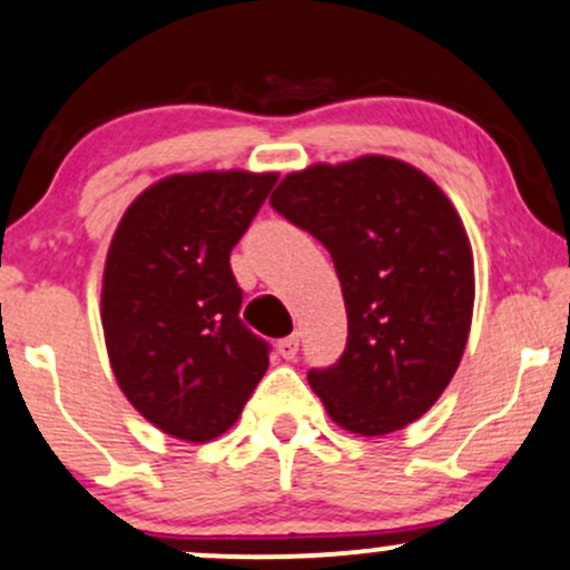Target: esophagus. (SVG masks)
Masks as SVG:
<instances>
[{
  "label": "esophagus",
  "mask_w": 570,
  "mask_h": 570,
  "mask_svg": "<svg viewBox=\"0 0 570 570\" xmlns=\"http://www.w3.org/2000/svg\"><path fill=\"white\" fill-rule=\"evenodd\" d=\"M297 351H299V340L294 335L278 340V353L286 358V362H292V358L297 356Z\"/></svg>",
  "instance_id": "34e87169"
}]
</instances>
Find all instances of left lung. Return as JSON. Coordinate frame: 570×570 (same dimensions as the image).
<instances>
[{"instance_id":"obj_1","label":"left lung","mask_w":570,"mask_h":570,"mask_svg":"<svg viewBox=\"0 0 570 570\" xmlns=\"http://www.w3.org/2000/svg\"><path fill=\"white\" fill-rule=\"evenodd\" d=\"M271 206L326 246L348 343L307 383L337 426L383 436L417 421L453 381L474 311V259L453 203L383 155L281 179Z\"/></svg>"}]
</instances>
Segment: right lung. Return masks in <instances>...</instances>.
<instances>
[{"label":"right lung","mask_w":570,"mask_h":570,"mask_svg":"<svg viewBox=\"0 0 570 570\" xmlns=\"http://www.w3.org/2000/svg\"><path fill=\"white\" fill-rule=\"evenodd\" d=\"M276 174L203 171L155 181L117 225L101 324L117 385L153 426L208 442L238 421L271 345L240 322L230 252Z\"/></svg>","instance_id":"add662e5"}]
</instances>
